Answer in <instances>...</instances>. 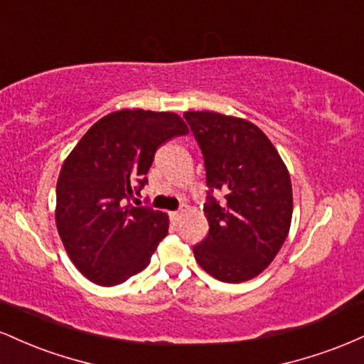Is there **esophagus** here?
<instances>
[{"label":"esophagus","instance_id":"1","mask_svg":"<svg viewBox=\"0 0 364 364\" xmlns=\"http://www.w3.org/2000/svg\"><path fill=\"white\" fill-rule=\"evenodd\" d=\"M183 215V210H178V212H171V219L174 220V223H179V219H181Z\"/></svg>","mask_w":364,"mask_h":364}]
</instances>
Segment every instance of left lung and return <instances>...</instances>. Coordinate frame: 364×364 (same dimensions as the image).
Masks as SVG:
<instances>
[{
	"mask_svg": "<svg viewBox=\"0 0 364 364\" xmlns=\"http://www.w3.org/2000/svg\"><path fill=\"white\" fill-rule=\"evenodd\" d=\"M185 119L203 154L208 188V235L193 246L196 262L217 281H250L270 265L289 232V171L250 121L210 111H188Z\"/></svg>",
	"mask_w": 364,
	"mask_h": 364,
	"instance_id": "8db88e82",
	"label": "left lung"
}]
</instances>
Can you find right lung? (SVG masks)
Returning <instances> with one entry per match:
<instances>
[{
    "label": "right lung",
    "mask_w": 364,
    "mask_h": 364,
    "mask_svg": "<svg viewBox=\"0 0 364 364\" xmlns=\"http://www.w3.org/2000/svg\"><path fill=\"white\" fill-rule=\"evenodd\" d=\"M188 133L174 112L123 109L104 116L63 162L56 225L66 253L99 286H116L150 263L164 240V212L129 203L147 185L156 150Z\"/></svg>",
    "instance_id": "1"
}]
</instances>
